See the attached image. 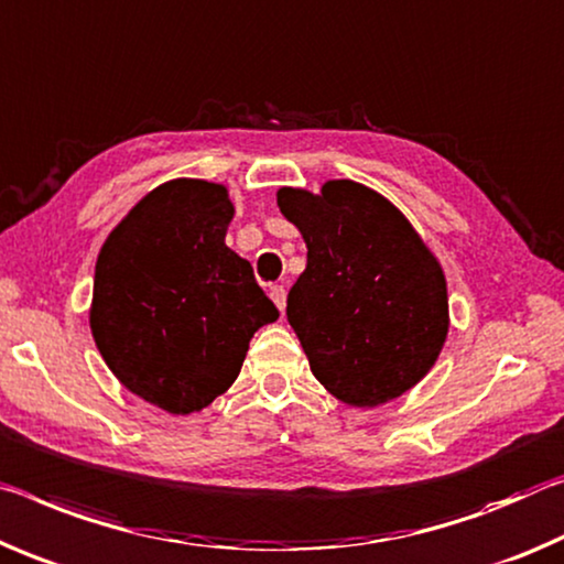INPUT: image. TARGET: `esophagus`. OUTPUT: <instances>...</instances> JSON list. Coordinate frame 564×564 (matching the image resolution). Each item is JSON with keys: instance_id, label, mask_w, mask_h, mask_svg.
Returning <instances> with one entry per match:
<instances>
[{"instance_id": "1", "label": "esophagus", "mask_w": 564, "mask_h": 564, "mask_svg": "<svg viewBox=\"0 0 564 564\" xmlns=\"http://www.w3.org/2000/svg\"><path fill=\"white\" fill-rule=\"evenodd\" d=\"M270 297H272V302L276 304V310L284 312V304H288V290H284L282 284H272V288H270Z\"/></svg>"}]
</instances>
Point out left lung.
Returning a JSON list of instances; mask_svg holds the SVG:
<instances>
[{
  "mask_svg": "<svg viewBox=\"0 0 564 564\" xmlns=\"http://www.w3.org/2000/svg\"><path fill=\"white\" fill-rule=\"evenodd\" d=\"M276 205L307 242L288 319L312 375L355 408L408 392L447 337L435 257L392 202L352 180H332L322 195L284 187Z\"/></svg>",
  "mask_w": 564,
  "mask_h": 564,
  "instance_id": "1",
  "label": "left lung"
}]
</instances>
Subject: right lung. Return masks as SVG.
Listing matches in <instances>:
<instances>
[{
    "mask_svg": "<svg viewBox=\"0 0 564 564\" xmlns=\"http://www.w3.org/2000/svg\"><path fill=\"white\" fill-rule=\"evenodd\" d=\"M221 184L172 180L119 221L97 257L89 325L129 392L189 414L237 380L249 339L280 312L225 245Z\"/></svg>",
    "mask_w": 564,
    "mask_h": 564,
    "instance_id": "add662e5",
    "label": "right lung"
}]
</instances>
